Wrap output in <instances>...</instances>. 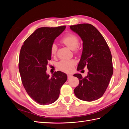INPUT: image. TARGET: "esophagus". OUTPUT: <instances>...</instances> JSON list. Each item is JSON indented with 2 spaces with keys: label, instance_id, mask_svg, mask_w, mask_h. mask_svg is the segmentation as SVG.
<instances>
[{
  "label": "esophagus",
  "instance_id": "34e87169",
  "mask_svg": "<svg viewBox=\"0 0 129 129\" xmlns=\"http://www.w3.org/2000/svg\"><path fill=\"white\" fill-rule=\"evenodd\" d=\"M71 77H72V75H70V74H68V75H67V77H68V79H69L70 78H71Z\"/></svg>",
  "mask_w": 129,
  "mask_h": 129
}]
</instances>
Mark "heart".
Segmentation results:
<instances>
[{
    "label": "heart",
    "mask_w": 129,
    "mask_h": 129,
    "mask_svg": "<svg viewBox=\"0 0 129 129\" xmlns=\"http://www.w3.org/2000/svg\"><path fill=\"white\" fill-rule=\"evenodd\" d=\"M61 42L67 46L69 48L72 50H75L77 47L79 45V39L76 35L72 33H68L61 39ZM57 47L55 44H53L50 48V54L52 56L56 55ZM76 62L74 60H61L57 64V68L60 71L66 72L70 73L73 69L74 66Z\"/></svg>",
    "instance_id": "1"
}]
</instances>
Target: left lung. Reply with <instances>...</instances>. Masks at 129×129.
Segmentation results:
<instances>
[{
	"mask_svg": "<svg viewBox=\"0 0 129 129\" xmlns=\"http://www.w3.org/2000/svg\"><path fill=\"white\" fill-rule=\"evenodd\" d=\"M83 41V51L77 70L87 67L86 77L80 74L74 76L79 84L74 90L75 96L81 100L91 102L102 97L108 87L113 74L112 56L104 38L95 27L89 24L70 26Z\"/></svg>",
	"mask_w": 129,
	"mask_h": 129,
	"instance_id": "left-lung-1",
	"label": "left lung"
}]
</instances>
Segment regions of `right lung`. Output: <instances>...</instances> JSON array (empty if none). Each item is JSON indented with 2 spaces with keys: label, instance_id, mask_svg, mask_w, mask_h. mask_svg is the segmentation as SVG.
I'll use <instances>...</instances> for the list:
<instances>
[{
  "label": "right lung",
  "instance_id": "obj_1",
  "mask_svg": "<svg viewBox=\"0 0 129 129\" xmlns=\"http://www.w3.org/2000/svg\"><path fill=\"white\" fill-rule=\"evenodd\" d=\"M65 28L66 26L39 28L27 38L20 49L19 70L22 83L30 98L40 105L56 101L67 80V75L61 72H54L51 78L46 72L51 60V46Z\"/></svg>",
  "mask_w": 129,
  "mask_h": 129
}]
</instances>
